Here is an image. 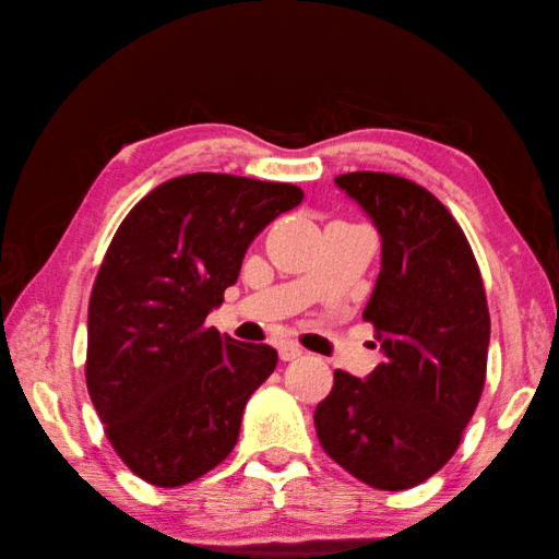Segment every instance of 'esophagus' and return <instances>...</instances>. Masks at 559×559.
<instances>
[{
    "instance_id": "esophagus-1",
    "label": "esophagus",
    "mask_w": 559,
    "mask_h": 559,
    "mask_svg": "<svg viewBox=\"0 0 559 559\" xmlns=\"http://www.w3.org/2000/svg\"><path fill=\"white\" fill-rule=\"evenodd\" d=\"M278 354H281V359H283V361H293V359L302 357V349L298 347L296 342H283L281 347H278Z\"/></svg>"
}]
</instances>
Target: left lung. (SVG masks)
<instances>
[{
  "mask_svg": "<svg viewBox=\"0 0 559 559\" xmlns=\"http://www.w3.org/2000/svg\"><path fill=\"white\" fill-rule=\"evenodd\" d=\"M334 186L381 237L364 320L377 328L383 361L367 379L334 371L314 430L359 481L411 489L450 462L481 399L491 332L481 273L462 227L418 182L359 170Z\"/></svg>",
  "mask_w": 559,
  "mask_h": 559,
  "instance_id": "left-lung-1",
  "label": "left lung"
}]
</instances>
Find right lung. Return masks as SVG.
<instances>
[{
    "label": "right lung",
    "instance_id": "1",
    "mask_svg": "<svg viewBox=\"0 0 559 559\" xmlns=\"http://www.w3.org/2000/svg\"><path fill=\"white\" fill-rule=\"evenodd\" d=\"M300 200L290 182L192 174L151 190L119 225L90 296L85 379L111 448L144 481L190 484L235 450L278 354L205 318L251 241Z\"/></svg>",
    "mask_w": 559,
    "mask_h": 559
}]
</instances>
